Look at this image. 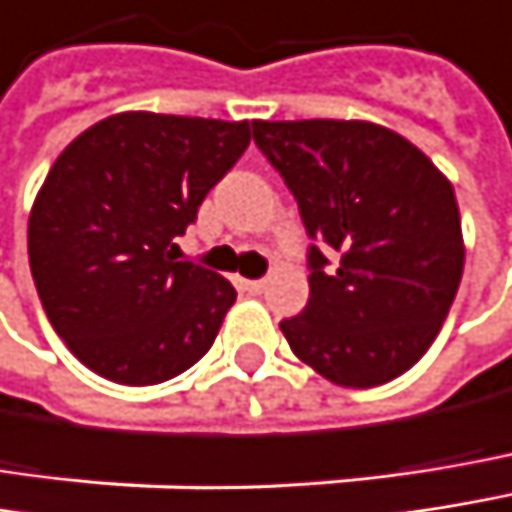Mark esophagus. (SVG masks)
Returning <instances> with one entry per match:
<instances>
[{
	"instance_id": "1",
	"label": "esophagus",
	"mask_w": 512,
	"mask_h": 512,
	"mask_svg": "<svg viewBox=\"0 0 512 512\" xmlns=\"http://www.w3.org/2000/svg\"><path fill=\"white\" fill-rule=\"evenodd\" d=\"M240 287L246 290V293H252V296H257V293H263V287H266V281H260V278H255V281H240Z\"/></svg>"
}]
</instances>
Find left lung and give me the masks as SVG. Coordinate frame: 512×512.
I'll return each instance as SVG.
<instances>
[{
    "label": "left lung",
    "instance_id": "left-lung-1",
    "mask_svg": "<svg viewBox=\"0 0 512 512\" xmlns=\"http://www.w3.org/2000/svg\"><path fill=\"white\" fill-rule=\"evenodd\" d=\"M252 128L313 240L310 299L281 322L290 349L340 387L393 381L431 349L460 287L454 187L375 122L257 119Z\"/></svg>",
    "mask_w": 512,
    "mask_h": 512
}]
</instances>
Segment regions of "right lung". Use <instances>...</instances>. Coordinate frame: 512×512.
<instances>
[{
    "instance_id": "add662e5",
    "label": "right lung",
    "mask_w": 512,
    "mask_h": 512,
    "mask_svg": "<svg viewBox=\"0 0 512 512\" xmlns=\"http://www.w3.org/2000/svg\"><path fill=\"white\" fill-rule=\"evenodd\" d=\"M249 140V122L128 111L61 152L28 216V263L52 328L87 369L149 387L208 354L237 290L175 260V237Z\"/></svg>"
}]
</instances>
